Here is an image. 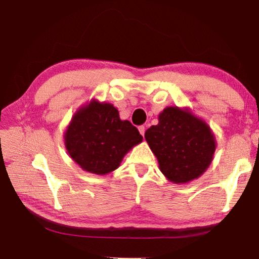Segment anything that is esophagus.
Wrapping results in <instances>:
<instances>
[{
	"label": "esophagus",
	"instance_id": "obj_1",
	"mask_svg": "<svg viewBox=\"0 0 259 259\" xmlns=\"http://www.w3.org/2000/svg\"><path fill=\"white\" fill-rule=\"evenodd\" d=\"M138 130H139V134L144 137V135H145V126L140 125V126H138Z\"/></svg>",
	"mask_w": 259,
	"mask_h": 259
}]
</instances>
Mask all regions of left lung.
<instances>
[{"label":"left lung","instance_id":"8db88e82","mask_svg":"<svg viewBox=\"0 0 259 259\" xmlns=\"http://www.w3.org/2000/svg\"><path fill=\"white\" fill-rule=\"evenodd\" d=\"M161 172L175 184H186L202 176L211 164L216 138L212 130L188 108L165 107L159 123L145 133Z\"/></svg>","mask_w":259,"mask_h":259}]
</instances>
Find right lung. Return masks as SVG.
Here are the masks:
<instances>
[{
    "label": "right lung",
    "mask_w": 259,
    "mask_h": 259,
    "mask_svg": "<svg viewBox=\"0 0 259 259\" xmlns=\"http://www.w3.org/2000/svg\"><path fill=\"white\" fill-rule=\"evenodd\" d=\"M143 142L142 135L109 103L91 99L74 113L64 134L67 153L84 171L107 175Z\"/></svg>",
    "instance_id": "right-lung-1"
}]
</instances>
